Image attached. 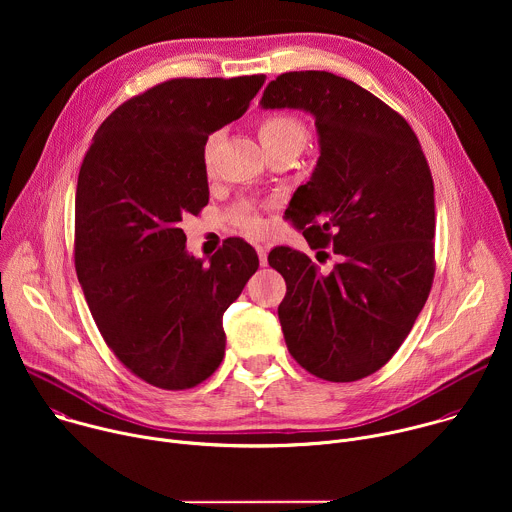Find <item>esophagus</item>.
Returning a JSON list of instances; mask_svg holds the SVG:
<instances>
[{"mask_svg": "<svg viewBox=\"0 0 512 512\" xmlns=\"http://www.w3.org/2000/svg\"><path fill=\"white\" fill-rule=\"evenodd\" d=\"M257 255H259V263L261 265H267V247L265 245H257Z\"/></svg>", "mask_w": 512, "mask_h": 512, "instance_id": "1", "label": "esophagus"}]
</instances>
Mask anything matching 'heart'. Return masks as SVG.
Listing matches in <instances>:
<instances>
[{
	"mask_svg": "<svg viewBox=\"0 0 512 512\" xmlns=\"http://www.w3.org/2000/svg\"><path fill=\"white\" fill-rule=\"evenodd\" d=\"M257 135L269 158L279 154L298 156L306 148V143L310 139L308 125L304 123V119H300L294 113H269L261 117L257 121ZM214 148H216V135H208L202 145V164H204V170L208 172L212 168ZM231 223L249 235H259L265 229L257 206H253L251 202H241L231 210Z\"/></svg>",
	"mask_w": 512,
	"mask_h": 512,
	"instance_id": "1",
	"label": "heart"
}]
</instances>
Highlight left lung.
Returning <instances> with one entry per match:
<instances>
[{
	"label": "left lung",
	"mask_w": 512,
	"mask_h": 512,
	"mask_svg": "<svg viewBox=\"0 0 512 512\" xmlns=\"http://www.w3.org/2000/svg\"><path fill=\"white\" fill-rule=\"evenodd\" d=\"M261 105L316 117L320 160L285 214L312 249L340 255L320 271L291 247L269 253L287 285L277 308L287 350L318 379H364L399 350L433 283L429 164L403 115L332 72H285Z\"/></svg>",
	"instance_id": "left-lung-1"
}]
</instances>
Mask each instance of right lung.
Here are the masks:
<instances>
[{"label":"right lung","mask_w":512,"mask_h":512,"mask_svg":"<svg viewBox=\"0 0 512 512\" xmlns=\"http://www.w3.org/2000/svg\"><path fill=\"white\" fill-rule=\"evenodd\" d=\"M263 83L265 75L170 79L121 103L85 154L77 277L105 344L158 389H192L218 369L223 314L259 267L239 237L208 265L190 257L182 218L208 204L206 137L239 119Z\"/></svg>","instance_id":"obj_1"}]
</instances>
